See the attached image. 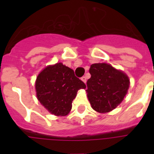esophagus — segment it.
Returning <instances> with one entry per match:
<instances>
[{"mask_svg": "<svg viewBox=\"0 0 154 154\" xmlns=\"http://www.w3.org/2000/svg\"><path fill=\"white\" fill-rule=\"evenodd\" d=\"M81 80H82V82H83L84 83H85V82H86V78H85V76H83V77H82Z\"/></svg>", "mask_w": 154, "mask_h": 154, "instance_id": "1", "label": "esophagus"}]
</instances>
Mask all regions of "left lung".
Instances as JSON below:
<instances>
[{
    "instance_id": "left-lung-1",
    "label": "left lung",
    "mask_w": 154,
    "mask_h": 154,
    "mask_svg": "<svg viewBox=\"0 0 154 154\" xmlns=\"http://www.w3.org/2000/svg\"><path fill=\"white\" fill-rule=\"evenodd\" d=\"M91 78L87 81V96L92 108L106 113L120 104L130 87L129 77L106 63L91 65Z\"/></svg>"
}]
</instances>
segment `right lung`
<instances>
[{
    "label": "right lung",
    "instance_id": "add662e5",
    "mask_svg": "<svg viewBox=\"0 0 154 154\" xmlns=\"http://www.w3.org/2000/svg\"><path fill=\"white\" fill-rule=\"evenodd\" d=\"M85 88L74 71L61 62L45 68L35 82L38 101L48 112L58 116L69 113L78 90Z\"/></svg>",
    "mask_w": 154,
    "mask_h": 154
}]
</instances>
